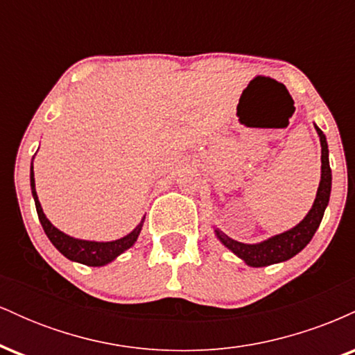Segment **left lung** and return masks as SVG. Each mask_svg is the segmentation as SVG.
I'll list each match as a JSON object with an SVG mask.
<instances>
[{
    "label": "left lung",
    "instance_id": "obj_1",
    "mask_svg": "<svg viewBox=\"0 0 355 355\" xmlns=\"http://www.w3.org/2000/svg\"><path fill=\"white\" fill-rule=\"evenodd\" d=\"M317 135L320 138L322 146V166H320V183L317 189L315 200H313L312 209L305 215L302 222L297 223L291 230L282 232V234L274 235V237L263 240L259 243H243L237 240L230 239L229 235L223 234L222 230L215 229V235L220 242L223 243L229 250L234 252L239 259H242L247 266L250 267H267L272 263L285 262V260L292 259V257L304 250V247L311 242L313 234L319 229L324 211L329 205V198H331L332 189V172L331 165H329V146L325 140L324 132L315 125Z\"/></svg>",
    "mask_w": 355,
    "mask_h": 355
}]
</instances>
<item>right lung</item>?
<instances>
[{
    "mask_svg": "<svg viewBox=\"0 0 355 355\" xmlns=\"http://www.w3.org/2000/svg\"><path fill=\"white\" fill-rule=\"evenodd\" d=\"M30 185H31V193H33L35 198V205H36V211H38V218L40 223H42L44 234L46 237L50 239V242L55 245L58 250L63 254L67 259L73 260V262L83 263V266H89V267H101L107 266V263L115 260L118 255L123 254L125 250H128L130 247H133V243L137 242L138 235H140L141 227H144V220L130 232L128 235L125 237L118 239V240H112V242H95V240H81V239H75L67 235L64 232H61L56 229L55 225L46 218V215L43 214L42 203L38 200V195H36V189H35V173H33V164H31V170H30Z\"/></svg>",
    "mask_w": 355,
    "mask_h": 355,
    "instance_id": "obj_1",
    "label": "right lung"
}]
</instances>
